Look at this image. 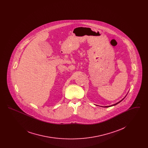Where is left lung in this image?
<instances>
[{
    "instance_id": "8db88e82",
    "label": "left lung",
    "mask_w": 148,
    "mask_h": 148,
    "mask_svg": "<svg viewBox=\"0 0 148 148\" xmlns=\"http://www.w3.org/2000/svg\"><path fill=\"white\" fill-rule=\"evenodd\" d=\"M123 99H122L121 101H120L119 102H118V103H116V104H113V105H112V106H104V107H106V108H107V107H110V106H115V105H116V104H118V103H119L120 102H121Z\"/></svg>"
}]
</instances>
